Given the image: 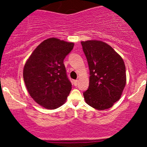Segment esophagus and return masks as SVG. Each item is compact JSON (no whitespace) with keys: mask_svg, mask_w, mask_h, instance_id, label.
<instances>
[{"mask_svg":"<svg viewBox=\"0 0 147 147\" xmlns=\"http://www.w3.org/2000/svg\"><path fill=\"white\" fill-rule=\"evenodd\" d=\"M78 82H79L78 80H75V81H74V85H75V86H77V84H78Z\"/></svg>","mask_w":147,"mask_h":147,"instance_id":"1","label":"esophagus"}]
</instances>
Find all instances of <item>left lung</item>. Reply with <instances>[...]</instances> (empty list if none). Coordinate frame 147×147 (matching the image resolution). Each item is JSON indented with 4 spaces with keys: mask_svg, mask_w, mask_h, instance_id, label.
<instances>
[{
    "mask_svg": "<svg viewBox=\"0 0 147 147\" xmlns=\"http://www.w3.org/2000/svg\"><path fill=\"white\" fill-rule=\"evenodd\" d=\"M90 70L88 89L84 92L86 102L97 110L112 107L122 95L126 82L122 58L103 41L81 42Z\"/></svg>",
    "mask_w": 147,
    "mask_h": 147,
    "instance_id": "left-lung-1",
    "label": "left lung"
}]
</instances>
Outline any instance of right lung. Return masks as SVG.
Returning <instances> with one entry per match:
<instances>
[{"label": "right lung", "instance_id": "right-lung-1", "mask_svg": "<svg viewBox=\"0 0 147 147\" xmlns=\"http://www.w3.org/2000/svg\"><path fill=\"white\" fill-rule=\"evenodd\" d=\"M73 47V43L48 38L37 46L25 64L23 79L28 92L45 109L60 107L71 90L63 60Z\"/></svg>", "mask_w": 147, "mask_h": 147}]
</instances>
